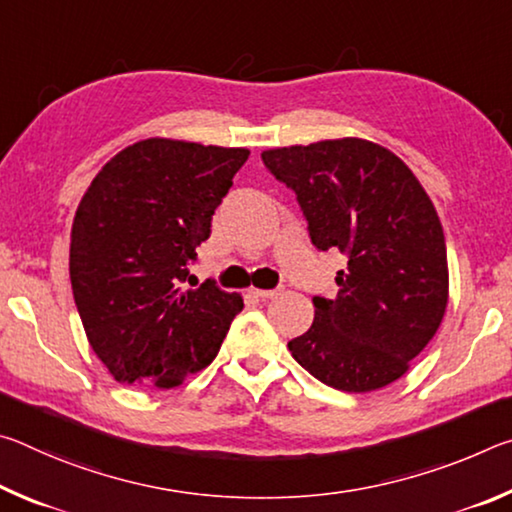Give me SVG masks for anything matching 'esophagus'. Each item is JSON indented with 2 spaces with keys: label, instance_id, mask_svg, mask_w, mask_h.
<instances>
[{
  "label": "esophagus",
  "instance_id": "obj_1",
  "mask_svg": "<svg viewBox=\"0 0 512 512\" xmlns=\"http://www.w3.org/2000/svg\"><path fill=\"white\" fill-rule=\"evenodd\" d=\"M250 296H255L259 300H271L275 296H280V289H250Z\"/></svg>",
  "mask_w": 512,
  "mask_h": 512
}]
</instances>
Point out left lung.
<instances>
[{"instance_id": "obj_1", "label": "left lung", "mask_w": 512, "mask_h": 512, "mask_svg": "<svg viewBox=\"0 0 512 512\" xmlns=\"http://www.w3.org/2000/svg\"><path fill=\"white\" fill-rule=\"evenodd\" d=\"M291 187L311 244L339 250L336 298L314 296V323L289 341L302 368L345 393L400 379L443 323L447 246L431 198L393 151L359 137L262 153Z\"/></svg>"}]
</instances>
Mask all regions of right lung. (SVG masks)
Here are the masks:
<instances>
[{"instance_id":"obj_1","label":"right lung","mask_w":512,"mask_h":512,"mask_svg":"<svg viewBox=\"0 0 512 512\" xmlns=\"http://www.w3.org/2000/svg\"><path fill=\"white\" fill-rule=\"evenodd\" d=\"M248 149L149 137L103 164L72 223L69 280L85 336L119 384L176 388L210 366L244 309L187 264Z\"/></svg>"}]
</instances>
